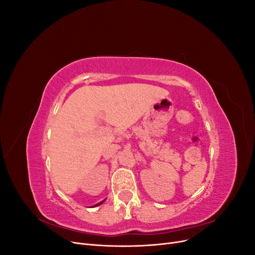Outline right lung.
<instances>
[{
	"label": "right lung",
	"instance_id": "1",
	"mask_svg": "<svg viewBox=\"0 0 255 255\" xmlns=\"http://www.w3.org/2000/svg\"><path fill=\"white\" fill-rule=\"evenodd\" d=\"M104 202V200H103V201H101V202H100V203H98V204H96L95 206H98V205H100V204H102ZM92 207H94V206H92Z\"/></svg>",
	"mask_w": 255,
	"mask_h": 255
}]
</instances>
